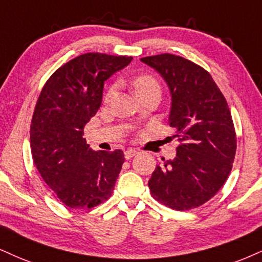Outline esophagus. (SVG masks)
I'll list each match as a JSON object with an SVG mask.
<instances>
[{
  "instance_id": "34e87169",
  "label": "esophagus",
  "mask_w": 262,
  "mask_h": 262,
  "mask_svg": "<svg viewBox=\"0 0 262 262\" xmlns=\"http://www.w3.org/2000/svg\"><path fill=\"white\" fill-rule=\"evenodd\" d=\"M136 154H138V150L134 149V148H128V149L125 151V159H131V158L136 156Z\"/></svg>"
}]
</instances>
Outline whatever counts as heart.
I'll return each mask as SVG.
<instances>
[{
    "label": "heart",
    "instance_id": "heart-1",
    "mask_svg": "<svg viewBox=\"0 0 262 262\" xmlns=\"http://www.w3.org/2000/svg\"><path fill=\"white\" fill-rule=\"evenodd\" d=\"M132 87H134V91L137 95H141V93L150 91V90H159V85L156 81L154 77H151L149 75H141L137 76L136 79L132 81ZM114 87H112L109 90L108 93H106V99H111L113 96H114Z\"/></svg>",
    "mask_w": 262,
    "mask_h": 262
}]
</instances>
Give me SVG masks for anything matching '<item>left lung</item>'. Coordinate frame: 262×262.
Listing matches in <instances>:
<instances>
[{
	"mask_svg": "<svg viewBox=\"0 0 262 262\" xmlns=\"http://www.w3.org/2000/svg\"><path fill=\"white\" fill-rule=\"evenodd\" d=\"M141 60L169 86V122L181 142L176 157L151 173L150 193L171 209L198 208L219 192L232 170L237 138L230 108L211 75L195 63L170 53Z\"/></svg>",
	"mask_w": 262,
	"mask_h": 262,
	"instance_id": "1",
	"label": "left lung"
}]
</instances>
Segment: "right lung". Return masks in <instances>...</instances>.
I'll list each match as a JSON object with an SVG mask.
<instances>
[{"label":"right lung","instance_id":"1","mask_svg":"<svg viewBox=\"0 0 262 262\" xmlns=\"http://www.w3.org/2000/svg\"><path fill=\"white\" fill-rule=\"evenodd\" d=\"M132 57L85 53L52 74L38 96L30 126L34 164L64 205L91 209L112 195L124 153L92 150L83 127L99 109L104 81Z\"/></svg>","mask_w":262,"mask_h":262}]
</instances>
